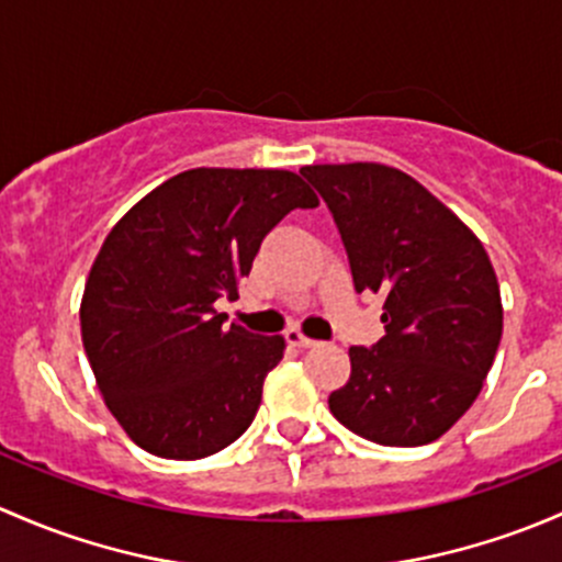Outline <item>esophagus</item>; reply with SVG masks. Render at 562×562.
<instances>
[{"mask_svg":"<svg viewBox=\"0 0 562 562\" xmlns=\"http://www.w3.org/2000/svg\"><path fill=\"white\" fill-rule=\"evenodd\" d=\"M286 340H289V344H292V346H297V349H311V346H316V340L308 338V335L300 333L297 327L286 329Z\"/></svg>","mask_w":562,"mask_h":562,"instance_id":"1","label":"esophagus"}]
</instances>
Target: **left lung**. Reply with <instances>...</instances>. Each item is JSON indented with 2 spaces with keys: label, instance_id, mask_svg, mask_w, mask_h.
Listing matches in <instances>:
<instances>
[{
  "label": "left lung",
  "instance_id": "1",
  "mask_svg": "<svg viewBox=\"0 0 562 562\" xmlns=\"http://www.w3.org/2000/svg\"><path fill=\"white\" fill-rule=\"evenodd\" d=\"M357 292L384 297V335L351 346L329 395L344 427L381 447H425L473 406L503 333L501 289L476 235L419 181L375 161L311 165Z\"/></svg>",
  "mask_w": 562,
  "mask_h": 562
}]
</instances>
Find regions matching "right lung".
Here are the masks:
<instances>
[{
	"instance_id": "obj_1",
	"label": "right lung",
	"mask_w": 562,
	"mask_h": 562,
	"mask_svg": "<svg viewBox=\"0 0 562 562\" xmlns=\"http://www.w3.org/2000/svg\"><path fill=\"white\" fill-rule=\"evenodd\" d=\"M289 170L196 167L143 196L102 243L80 333L110 414L140 449L200 460L238 441L262 403L281 335L224 327L218 297L294 207H316Z\"/></svg>"
}]
</instances>
